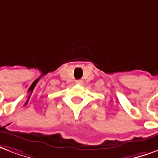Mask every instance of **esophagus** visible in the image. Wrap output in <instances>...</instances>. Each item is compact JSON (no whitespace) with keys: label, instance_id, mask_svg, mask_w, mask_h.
<instances>
[{"label":"esophagus","instance_id":"34e87169","mask_svg":"<svg viewBox=\"0 0 158 158\" xmlns=\"http://www.w3.org/2000/svg\"><path fill=\"white\" fill-rule=\"evenodd\" d=\"M75 83H76V84H83V80H77Z\"/></svg>","mask_w":158,"mask_h":158}]
</instances>
